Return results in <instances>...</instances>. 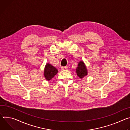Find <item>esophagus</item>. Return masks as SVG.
Listing matches in <instances>:
<instances>
[{"label":"esophagus","mask_w":130,"mask_h":130,"mask_svg":"<svg viewBox=\"0 0 130 130\" xmlns=\"http://www.w3.org/2000/svg\"><path fill=\"white\" fill-rule=\"evenodd\" d=\"M67 69H68L67 67H61V70H67Z\"/></svg>","instance_id":"obj_1"}]
</instances>
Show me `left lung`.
<instances>
[{
    "label": "left lung",
    "instance_id": "1",
    "mask_svg": "<svg viewBox=\"0 0 130 130\" xmlns=\"http://www.w3.org/2000/svg\"><path fill=\"white\" fill-rule=\"evenodd\" d=\"M76 72L77 76L82 79L87 75V69L83 61H80L78 62V67L76 69Z\"/></svg>",
    "mask_w": 130,
    "mask_h": 130
}]
</instances>
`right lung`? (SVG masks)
Segmentation results:
<instances>
[{
	"mask_svg": "<svg viewBox=\"0 0 130 130\" xmlns=\"http://www.w3.org/2000/svg\"><path fill=\"white\" fill-rule=\"evenodd\" d=\"M58 72V70L49 63H46L44 70V75L47 80H51Z\"/></svg>",
	"mask_w": 130,
	"mask_h": 130,
	"instance_id": "add662e5",
	"label": "right lung"
}]
</instances>
